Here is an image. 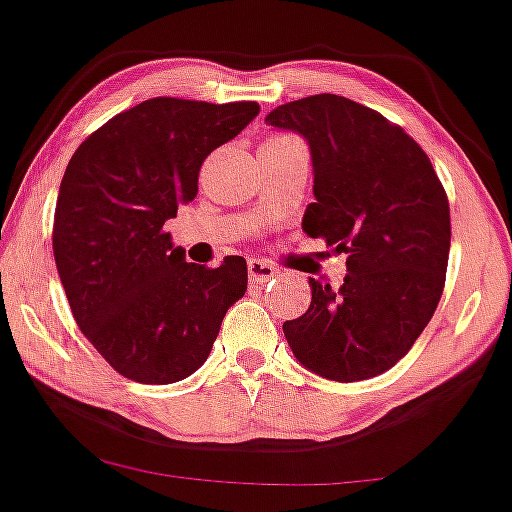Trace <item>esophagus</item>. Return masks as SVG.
I'll list each match as a JSON object with an SVG mask.
<instances>
[{"mask_svg":"<svg viewBox=\"0 0 512 512\" xmlns=\"http://www.w3.org/2000/svg\"><path fill=\"white\" fill-rule=\"evenodd\" d=\"M276 274H279V272H276L274 264H269L264 260H250L248 262V276H250L252 283H264V281L274 279Z\"/></svg>","mask_w":512,"mask_h":512,"instance_id":"1","label":"esophagus"}]
</instances>
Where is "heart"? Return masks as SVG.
Returning <instances> with one entry per match:
<instances>
[{"instance_id": "heart-1", "label": "heart", "mask_w": 512, "mask_h": 512, "mask_svg": "<svg viewBox=\"0 0 512 512\" xmlns=\"http://www.w3.org/2000/svg\"><path fill=\"white\" fill-rule=\"evenodd\" d=\"M283 140H293V135H286V133H276V135H269L267 143H283Z\"/></svg>"}]
</instances>
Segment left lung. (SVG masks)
Wrapping results in <instances>:
<instances>
[{
    "instance_id": "1",
    "label": "left lung",
    "mask_w": 512,
    "mask_h": 512,
    "mask_svg": "<svg viewBox=\"0 0 512 512\" xmlns=\"http://www.w3.org/2000/svg\"><path fill=\"white\" fill-rule=\"evenodd\" d=\"M310 143L315 202L303 229L348 255L338 288L310 279L288 346L324 379L391 369L434 317L451 250V207L427 152L398 123L341 95H310L267 114Z\"/></svg>"
}]
</instances>
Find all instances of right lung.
Wrapping results in <instances>:
<instances>
[{
  "instance_id": "obj_1",
  "label": "right lung",
  "mask_w": 512,
  "mask_h": 512,
  "mask_svg": "<svg viewBox=\"0 0 512 512\" xmlns=\"http://www.w3.org/2000/svg\"><path fill=\"white\" fill-rule=\"evenodd\" d=\"M260 114L257 102L152 97L116 114L73 152L52 248L73 319L121 377L174 384L202 367L248 264L186 262L164 221L197 195L200 166Z\"/></svg>"
}]
</instances>
